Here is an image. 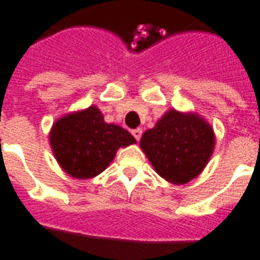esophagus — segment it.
Here are the masks:
<instances>
[{
	"instance_id": "34e87169",
	"label": "esophagus",
	"mask_w": 260,
	"mask_h": 260,
	"mask_svg": "<svg viewBox=\"0 0 260 260\" xmlns=\"http://www.w3.org/2000/svg\"><path fill=\"white\" fill-rule=\"evenodd\" d=\"M132 136H134L136 140L142 138V129L140 128H136V129H132Z\"/></svg>"
}]
</instances>
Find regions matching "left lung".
<instances>
[{
    "instance_id": "1",
    "label": "left lung",
    "mask_w": 260,
    "mask_h": 260,
    "mask_svg": "<svg viewBox=\"0 0 260 260\" xmlns=\"http://www.w3.org/2000/svg\"><path fill=\"white\" fill-rule=\"evenodd\" d=\"M214 143L213 129L203 118L169 110L152 129L144 132L140 147L161 177L184 184L205 169Z\"/></svg>"
}]
</instances>
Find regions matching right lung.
<instances>
[{"label":"right lung","instance_id":"obj_1","mask_svg":"<svg viewBox=\"0 0 260 260\" xmlns=\"http://www.w3.org/2000/svg\"><path fill=\"white\" fill-rule=\"evenodd\" d=\"M136 140L121 126L106 124L98 108L59 118L50 132V144L61 168L76 178H91L102 173L117 150Z\"/></svg>","mask_w":260,"mask_h":260}]
</instances>
